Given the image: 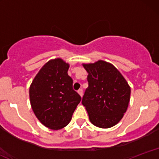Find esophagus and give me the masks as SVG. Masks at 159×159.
Listing matches in <instances>:
<instances>
[{"instance_id":"34e87169","label":"esophagus","mask_w":159,"mask_h":159,"mask_svg":"<svg viewBox=\"0 0 159 159\" xmlns=\"http://www.w3.org/2000/svg\"><path fill=\"white\" fill-rule=\"evenodd\" d=\"M78 94L81 96V97H82V96H83V90H82V89H80V90H78Z\"/></svg>"}]
</instances>
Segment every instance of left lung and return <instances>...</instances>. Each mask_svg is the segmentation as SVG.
I'll return each mask as SVG.
<instances>
[{
	"instance_id": "obj_1",
	"label": "left lung",
	"mask_w": 159,
	"mask_h": 159,
	"mask_svg": "<svg viewBox=\"0 0 159 159\" xmlns=\"http://www.w3.org/2000/svg\"><path fill=\"white\" fill-rule=\"evenodd\" d=\"M88 73V88L82 98L93 125L108 129L116 125L126 112L131 88L114 65L99 61L83 63Z\"/></svg>"
}]
</instances>
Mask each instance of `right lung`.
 Masks as SVG:
<instances>
[{
    "instance_id": "1",
    "label": "right lung",
    "mask_w": 159,
    "mask_h": 159,
    "mask_svg": "<svg viewBox=\"0 0 159 159\" xmlns=\"http://www.w3.org/2000/svg\"><path fill=\"white\" fill-rule=\"evenodd\" d=\"M69 64L61 58L52 59L40 69L29 89L32 110L40 123L52 130L69 123L81 102L72 88Z\"/></svg>"
}]
</instances>
